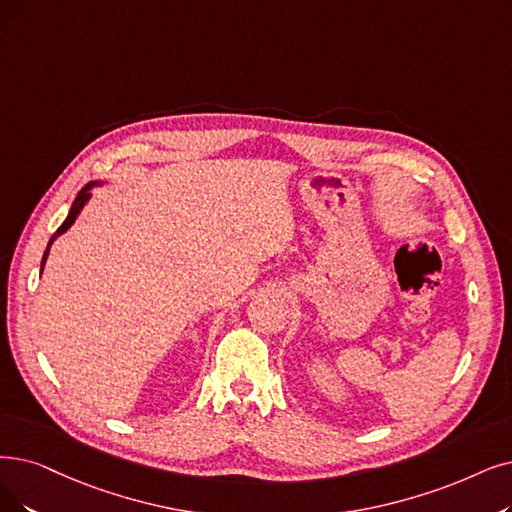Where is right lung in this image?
Returning a JSON list of instances; mask_svg holds the SVG:
<instances>
[{
	"instance_id": "1",
	"label": "right lung",
	"mask_w": 512,
	"mask_h": 512,
	"mask_svg": "<svg viewBox=\"0 0 512 512\" xmlns=\"http://www.w3.org/2000/svg\"><path fill=\"white\" fill-rule=\"evenodd\" d=\"M100 185H105V180H94V182H88V185L77 193V197H75V201H73V206H71V210H69V216L65 218V222L60 224L58 231H56V233L50 237V241H48V248H46L44 258H42V271H44V264H46V260H48V254H50V248H52L54 239H56V237H60L63 233H67V231L71 229V224L77 220V216L81 214V210H84V206H86V203L90 201V197H92V189H94V187H100Z\"/></svg>"
}]
</instances>
